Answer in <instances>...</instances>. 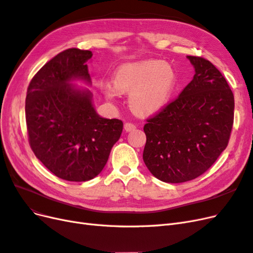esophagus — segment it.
Masks as SVG:
<instances>
[{
  "instance_id": "esophagus-1",
  "label": "esophagus",
  "mask_w": 253,
  "mask_h": 253,
  "mask_svg": "<svg viewBox=\"0 0 253 253\" xmlns=\"http://www.w3.org/2000/svg\"><path fill=\"white\" fill-rule=\"evenodd\" d=\"M135 128H136V126L134 124H132V122H126V124L125 125V129L126 132H131Z\"/></svg>"
}]
</instances>
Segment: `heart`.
Returning <instances> with one entry per match:
<instances>
[{"label": "heart", "instance_id": "heart-1", "mask_svg": "<svg viewBox=\"0 0 253 253\" xmlns=\"http://www.w3.org/2000/svg\"><path fill=\"white\" fill-rule=\"evenodd\" d=\"M174 68L159 60H147L120 66L114 84H106L104 95L114 100L120 93H129L132 110L140 115L156 113L169 100L175 85Z\"/></svg>", "mask_w": 253, "mask_h": 253}]
</instances>
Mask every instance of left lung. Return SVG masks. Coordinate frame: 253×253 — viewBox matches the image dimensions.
<instances>
[{"instance_id": "left-lung-1", "label": "left lung", "mask_w": 253, "mask_h": 253, "mask_svg": "<svg viewBox=\"0 0 253 253\" xmlns=\"http://www.w3.org/2000/svg\"><path fill=\"white\" fill-rule=\"evenodd\" d=\"M195 75L178 97L147 119L143 162L156 178L178 183L204 174L228 145L234 96L210 61L188 56Z\"/></svg>"}]
</instances>
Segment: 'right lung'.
Segmentation results:
<instances>
[{
    "label": "right lung",
    "mask_w": 253,
    "mask_h": 253,
    "mask_svg": "<svg viewBox=\"0 0 253 253\" xmlns=\"http://www.w3.org/2000/svg\"><path fill=\"white\" fill-rule=\"evenodd\" d=\"M89 50L68 48L44 64L30 81L25 117L29 145L37 158L68 181H86L102 171L124 128L119 119L99 116L88 90L73 79L89 82Z\"/></svg>",
    "instance_id": "obj_1"
}]
</instances>
